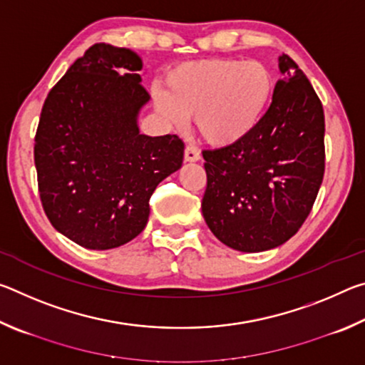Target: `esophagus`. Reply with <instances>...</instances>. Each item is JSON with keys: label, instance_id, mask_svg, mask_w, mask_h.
Returning a JSON list of instances; mask_svg holds the SVG:
<instances>
[{"label": "esophagus", "instance_id": "34e87169", "mask_svg": "<svg viewBox=\"0 0 365 365\" xmlns=\"http://www.w3.org/2000/svg\"><path fill=\"white\" fill-rule=\"evenodd\" d=\"M200 159H201V154L195 146L185 148V160H187V163H197Z\"/></svg>", "mask_w": 365, "mask_h": 365}]
</instances>
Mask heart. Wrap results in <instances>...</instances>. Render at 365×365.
<instances>
[{"mask_svg":"<svg viewBox=\"0 0 365 365\" xmlns=\"http://www.w3.org/2000/svg\"><path fill=\"white\" fill-rule=\"evenodd\" d=\"M275 78L259 61L202 59L174 67L158 90V113L175 127L195 117L209 145L227 148L256 130L274 96Z\"/></svg>","mask_w":365,"mask_h":365,"instance_id":"heart-1","label":"heart"}]
</instances>
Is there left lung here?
Wrapping results in <instances>:
<instances>
[{"label":"left lung","mask_w":365,"mask_h":365,"mask_svg":"<svg viewBox=\"0 0 365 365\" xmlns=\"http://www.w3.org/2000/svg\"><path fill=\"white\" fill-rule=\"evenodd\" d=\"M248 138L202 151L207 187L201 211L215 238L242 252L274 250L299 230L325 170V119L319 96L294 61Z\"/></svg>","instance_id":"obj_1"}]
</instances>
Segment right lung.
I'll return each instance as SVG.
<instances>
[{
	"instance_id": "1",
	"label": "right lung",
	"mask_w": 365,
	"mask_h": 365,
	"mask_svg": "<svg viewBox=\"0 0 365 365\" xmlns=\"http://www.w3.org/2000/svg\"><path fill=\"white\" fill-rule=\"evenodd\" d=\"M143 61L106 43L86 49L53 86L35 137L41 205L51 225L86 250H113L143 232L150 197L183 163L177 135L148 137Z\"/></svg>"
}]
</instances>
